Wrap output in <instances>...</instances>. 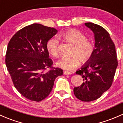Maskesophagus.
<instances>
[{
    "mask_svg": "<svg viewBox=\"0 0 123 123\" xmlns=\"http://www.w3.org/2000/svg\"><path fill=\"white\" fill-rule=\"evenodd\" d=\"M64 75H71V74H72V72H69V71H64Z\"/></svg>",
    "mask_w": 123,
    "mask_h": 123,
    "instance_id": "obj_1",
    "label": "esophagus"
}]
</instances>
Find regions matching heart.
<instances>
[{
  "label": "heart",
  "instance_id": "obj_1",
  "mask_svg": "<svg viewBox=\"0 0 123 123\" xmlns=\"http://www.w3.org/2000/svg\"><path fill=\"white\" fill-rule=\"evenodd\" d=\"M62 38L66 42L74 45L71 52V56L64 57L57 62L61 68L67 70H71L79 65L81 61L82 64H86L92 58L94 52V44L86 39L83 33L77 29H71L62 35ZM48 52L54 57L59 56V42L56 39L49 40L46 45Z\"/></svg>",
  "mask_w": 123,
  "mask_h": 123
}]
</instances>
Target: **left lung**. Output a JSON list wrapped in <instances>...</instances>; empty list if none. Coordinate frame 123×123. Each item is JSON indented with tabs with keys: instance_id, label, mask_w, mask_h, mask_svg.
<instances>
[{
	"instance_id": "obj_1",
	"label": "left lung",
	"mask_w": 123,
	"mask_h": 123,
	"mask_svg": "<svg viewBox=\"0 0 123 123\" xmlns=\"http://www.w3.org/2000/svg\"><path fill=\"white\" fill-rule=\"evenodd\" d=\"M85 25L94 33L95 49L91 59L76 72L82 76L84 82L74 88V93L80 100L89 102L99 98L111 87L118 61L109 33L98 25L88 22Z\"/></svg>"
}]
</instances>
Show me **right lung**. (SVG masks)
Returning <instances> with one entry per match:
<instances>
[{"mask_svg": "<svg viewBox=\"0 0 123 123\" xmlns=\"http://www.w3.org/2000/svg\"><path fill=\"white\" fill-rule=\"evenodd\" d=\"M57 32L34 24L18 31L9 42L5 56L7 69L15 87L26 98L37 102L44 99L55 78L63 74L62 69L52 67L46 47Z\"/></svg>", "mask_w": 123, "mask_h": 123, "instance_id": "right-lung-1", "label": "right lung"}]
</instances>
